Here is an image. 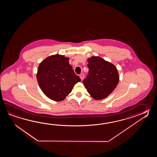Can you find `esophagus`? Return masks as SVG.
Returning a JSON list of instances; mask_svg holds the SVG:
<instances>
[{"label":"esophagus","instance_id":"34e87169","mask_svg":"<svg viewBox=\"0 0 157 157\" xmlns=\"http://www.w3.org/2000/svg\"><path fill=\"white\" fill-rule=\"evenodd\" d=\"M84 77H85V75H84V74H81L80 75V78L81 79V80H83V78H84Z\"/></svg>","mask_w":157,"mask_h":157}]
</instances>
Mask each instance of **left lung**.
Wrapping results in <instances>:
<instances>
[{
	"label": "left lung",
	"instance_id": "left-lung-1",
	"mask_svg": "<svg viewBox=\"0 0 157 157\" xmlns=\"http://www.w3.org/2000/svg\"><path fill=\"white\" fill-rule=\"evenodd\" d=\"M89 75L83 80L87 92L95 100L107 98L113 92L119 82V74L116 66L100 57L87 59Z\"/></svg>",
	"mask_w": 157,
	"mask_h": 157
}]
</instances>
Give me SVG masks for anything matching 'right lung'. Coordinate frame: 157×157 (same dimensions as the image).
<instances>
[{"label":"right lung","mask_w":157,"mask_h":157,"mask_svg":"<svg viewBox=\"0 0 157 157\" xmlns=\"http://www.w3.org/2000/svg\"><path fill=\"white\" fill-rule=\"evenodd\" d=\"M36 77L44 94L56 101L63 100L75 85L81 81L69 64V58L59 54L50 56L43 60L38 67Z\"/></svg>","instance_id":"add662e5"}]
</instances>
